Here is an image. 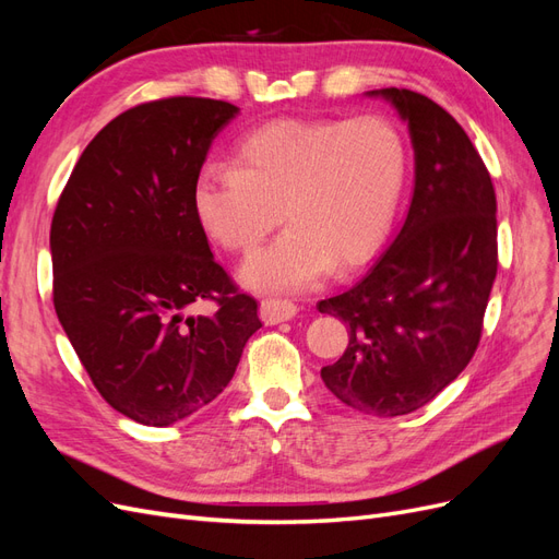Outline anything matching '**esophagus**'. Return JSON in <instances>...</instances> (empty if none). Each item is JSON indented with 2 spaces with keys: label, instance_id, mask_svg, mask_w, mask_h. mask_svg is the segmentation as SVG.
<instances>
[{
  "label": "esophagus",
  "instance_id": "1",
  "mask_svg": "<svg viewBox=\"0 0 559 559\" xmlns=\"http://www.w3.org/2000/svg\"><path fill=\"white\" fill-rule=\"evenodd\" d=\"M296 312L298 308L292 300H280V298H265L261 300V308H259L261 321L267 326L280 324V321H286V319H294Z\"/></svg>",
  "mask_w": 559,
  "mask_h": 559
}]
</instances>
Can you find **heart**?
Listing matches in <instances>:
<instances>
[{"instance_id": "b5f03b06", "label": "heart", "mask_w": 559, "mask_h": 559, "mask_svg": "<svg viewBox=\"0 0 559 559\" xmlns=\"http://www.w3.org/2000/svg\"><path fill=\"white\" fill-rule=\"evenodd\" d=\"M230 167L207 165L191 189L195 222L226 251L249 257L240 280L253 292H302L331 265L364 263L392 228L405 177L399 130L380 116L349 121L277 118L235 144Z\"/></svg>"}]
</instances>
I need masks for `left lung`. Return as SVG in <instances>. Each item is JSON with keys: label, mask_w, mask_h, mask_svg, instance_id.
Segmentation results:
<instances>
[{"label": "left lung", "mask_w": 559, "mask_h": 559, "mask_svg": "<svg viewBox=\"0 0 559 559\" xmlns=\"http://www.w3.org/2000/svg\"><path fill=\"white\" fill-rule=\"evenodd\" d=\"M384 97L408 123L415 189L389 249L349 292L319 300L343 319L349 343L321 380L349 408L396 417L427 405L478 349L497 277V195L464 128L433 99Z\"/></svg>", "instance_id": "1"}]
</instances>
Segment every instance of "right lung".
Segmentation results:
<instances>
[{
  "mask_svg": "<svg viewBox=\"0 0 559 559\" xmlns=\"http://www.w3.org/2000/svg\"><path fill=\"white\" fill-rule=\"evenodd\" d=\"M238 107L210 97L138 105L95 134L50 224L53 306L114 411L170 427L224 392L259 306L195 222L191 189ZM217 312L193 316L195 301Z\"/></svg>",
  "mask_w": 559,
  "mask_h": 559,
  "instance_id": "add662e5",
  "label": "right lung"
}]
</instances>
